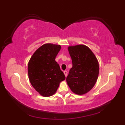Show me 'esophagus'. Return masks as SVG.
I'll list each match as a JSON object with an SVG mask.
<instances>
[{"label":"esophagus","mask_w":125,"mask_h":125,"mask_svg":"<svg viewBox=\"0 0 125 125\" xmlns=\"http://www.w3.org/2000/svg\"><path fill=\"white\" fill-rule=\"evenodd\" d=\"M64 75H65V77H67V74H68V72L67 71H64Z\"/></svg>","instance_id":"esophagus-1"}]
</instances>
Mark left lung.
<instances>
[{"mask_svg":"<svg viewBox=\"0 0 125 125\" xmlns=\"http://www.w3.org/2000/svg\"><path fill=\"white\" fill-rule=\"evenodd\" d=\"M68 49L73 65L66 78L67 83L75 94H86L93 88L98 79V61L90 48L85 45L69 46Z\"/></svg>","mask_w":125,"mask_h":125,"instance_id":"8db88e82","label":"left lung"}]
</instances>
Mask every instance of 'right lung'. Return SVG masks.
Listing matches in <instances>:
<instances>
[{"mask_svg": "<svg viewBox=\"0 0 125 125\" xmlns=\"http://www.w3.org/2000/svg\"><path fill=\"white\" fill-rule=\"evenodd\" d=\"M61 48L60 45L44 44L36 51L29 62L30 82L35 89L43 96L53 95L60 83L65 78L55 61Z\"/></svg>", "mask_w": 125, "mask_h": 125, "instance_id": "right-lung-1", "label": "right lung"}]
</instances>
